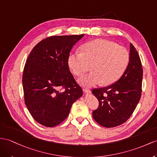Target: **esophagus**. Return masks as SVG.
<instances>
[{
    "mask_svg": "<svg viewBox=\"0 0 157 157\" xmlns=\"http://www.w3.org/2000/svg\"><path fill=\"white\" fill-rule=\"evenodd\" d=\"M83 91L86 93H91V90L90 89H87V88H83Z\"/></svg>",
    "mask_w": 157,
    "mask_h": 157,
    "instance_id": "1",
    "label": "esophagus"
}]
</instances>
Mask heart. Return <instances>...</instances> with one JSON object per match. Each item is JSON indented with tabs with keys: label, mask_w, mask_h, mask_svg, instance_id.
Segmentation results:
<instances>
[{
	"label": "heart",
	"mask_w": 157,
	"mask_h": 157,
	"mask_svg": "<svg viewBox=\"0 0 157 157\" xmlns=\"http://www.w3.org/2000/svg\"><path fill=\"white\" fill-rule=\"evenodd\" d=\"M128 62L129 53L125 48L106 40L87 42L82 52H72L68 58L69 66L77 76L83 75L91 66L92 71L79 79L86 87L114 83L126 70Z\"/></svg>",
	"instance_id": "heart-1"
}]
</instances>
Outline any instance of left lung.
<instances>
[{
    "label": "left lung",
    "mask_w": 157,
    "mask_h": 157,
    "mask_svg": "<svg viewBox=\"0 0 157 157\" xmlns=\"http://www.w3.org/2000/svg\"><path fill=\"white\" fill-rule=\"evenodd\" d=\"M143 74L139 55L131 44L129 62L121 77L109 86L92 90L99 101V107L92 113L96 122L111 128L130 118L141 97Z\"/></svg>",
    "instance_id": "obj_1"
}]
</instances>
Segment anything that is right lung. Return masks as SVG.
<instances>
[{"label": "right lung", "instance_id": "1", "mask_svg": "<svg viewBox=\"0 0 157 157\" xmlns=\"http://www.w3.org/2000/svg\"><path fill=\"white\" fill-rule=\"evenodd\" d=\"M83 35L48 37L34 47L26 59L22 74L25 102L32 117L44 126L63 122L83 94L69 69L68 58Z\"/></svg>", "mask_w": 157, "mask_h": 157}]
</instances>
